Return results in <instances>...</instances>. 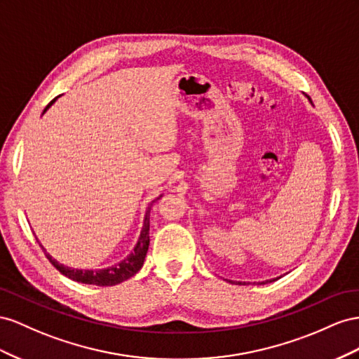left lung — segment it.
<instances>
[{
  "label": "left lung",
  "instance_id": "1",
  "mask_svg": "<svg viewBox=\"0 0 359 359\" xmlns=\"http://www.w3.org/2000/svg\"><path fill=\"white\" fill-rule=\"evenodd\" d=\"M266 283H271V281H263V283H259V284H266ZM238 284L242 285V283H238ZM243 284H245V283H243Z\"/></svg>",
  "mask_w": 359,
  "mask_h": 359
}]
</instances>
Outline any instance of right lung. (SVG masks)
I'll list each match as a JSON object with an SVG mask.
<instances>
[{
  "mask_svg": "<svg viewBox=\"0 0 359 359\" xmlns=\"http://www.w3.org/2000/svg\"><path fill=\"white\" fill-rule=\"evenodd\" d=\"M57 99V97H55ZM50 100L48 107L45 108V111L54 104L55 102ZM43 111V112H45ZM155 201H151V204ZM149 230H150V206L147 209V213H146V218H144V225H142V230H141V234H140V239L135 245L134 251H132L128 257L125 260H121L120 263L114 264V266H109V268L107 269H99V271H84V269H72V268H67V266L65 264H60L58 262H55L50 255L43 250L42 245V250L45 251V255L46 259L53 263L54 268L63 273L65 276H67V278L74 280L76 283H83V284H93V285H102V287H108V285H116V284H120L123 281H126L129 278H132L140 269L142 263H144V259H146V254H147V250H149V243H150V239H149ZM37 241V239H36Z\"/></svg>",
  "mask_w": 359,
  "mask_h": 359,
  "instance_id": "1",
  "label": "right lung"
}]
</instances>
